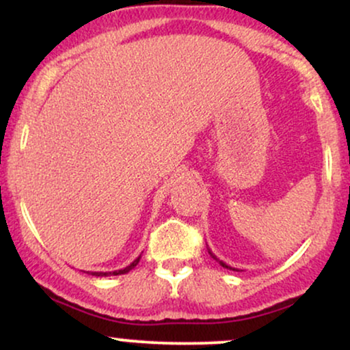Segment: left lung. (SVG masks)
I'll return each mask as SVG.
<instances>
[{
	"label": "left lung",
	"instance_id": "left-lung-1",
	"mask_svg": "<svg viewBox=\"0 0 350 350\" xmlns=\"http://www.w3.org/2000/svg\"><path fill=\"white\" fill-rule=\"evenodd\" d=\"M209 250V248H208ZM209 254H211V256H213L214 258V260L215 261H219V262H221V266H224V267H228V269H232V271H240V269H237V267H232V266H228V265H226V262H224V261H221V260H219V258L217 256H215V254L213 253V252H211V250H209Z\"/></svg>",
	"mask_w": 350,
	"mask_h": 350
}]
</instances>
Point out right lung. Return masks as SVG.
<instances>
[{
  "label": "right lung",
  "mask_w": 350,
  "mask_h": 350,
  "mask_svg": "<svg viewBox=\"0 0 350 350\" xmlns=\"http://www.w3.org/2000/svg\"><path fill=\"white\" fill-rule=\"evenodd\" d=\"M139 260H141V254L139 256L136 258L135 261L131 262V265H128L126 267H123V269H118V271H110V273H89V274H92V275H120V274H126V273H129V271L133 269V267H135L137 262H139Z\"/></svg>",
  "instance_id": "right-lung-1"
}]
</instances>
